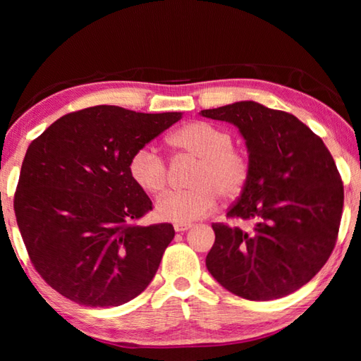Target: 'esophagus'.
I'll use <instances>...</instances> for the list:
<instances>
[{
    "label": "esophagus",
    "instance_id": "esophagus-1",
    "mask_svg": "<svg viewBox=\"0 0 361 361\" xmlns=\"http://www.w3.org/2000/svg\"><path fill=\"white\" fill-rule=\"evenodd\" d=\"M173 228H175L176 233H185V231H188V229L192 228V225H190V224H175Z\"/></svg>",
    "mask_w": 361,
    "mask_h": 361
}]
</instances>
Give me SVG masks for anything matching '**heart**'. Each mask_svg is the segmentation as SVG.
Instances as JSON below:
<instances>
[{"instance_id":"obj_1","label":"heart","mask_w":361,"mask_h":361,"mask_svg":"<svg viewBox=\"0 0 361 361\" xmlns=\"http://www.w3.org/2000/svg\"><path fill=\"white\" fill-rule=\"evenodd\" d=\"M169 141L175 149L198 158V164L189 180L192 188L167 192L157 202L155 212L161 220L173 224L200 220L216 208L219 195L235 197L247 185L248 159L233 149V137L226 130L197 121L176 130ZM128 173L135 185L147 194L157 195L166 188L167 167L153 145H144L133 153Z\"/></svg>"}]
</instances>
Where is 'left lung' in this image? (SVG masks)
<instances>
[{
    "mask_svg": "<svg viewBox=\"0 0 361 361\" xmlns=\"http://www.w3.org/2000/svg\"><path fill=\"white\" fill-rule=\"evenodd\" d=\"M239 128L250 175L228 217L251 231L214 224L206 267L221 287L250 301H270L307 283L335 247L344 190L319 136L286 111L255 101L202 110Z\"/></svg>",
    "mask_w": 361,
    "mask_h": 361,
    "instance_id": "8db88e82",
    "label": "left lung"
}]
</instances>
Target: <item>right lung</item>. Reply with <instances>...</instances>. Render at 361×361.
I'll return each mask as SVG.
<instances>
[{
    "mask_svg": "<svg viewBox=\"0 0 361 361\" xmlns=\"http://www.w3.org/2000/svg\"><path fill=\"white\" fill-rule=\"evenodd\" d=\"M181 116L97 105L65 114L30 142L15 217L35 270L60 295L116 307L147 288L175 231L130 225L152 202L128 161Z\"/></svg>",
    "mask_w": 361,
    "mask_h": 361,
    "instance_id": "obj_1",
    "label": "right lung"
}]
</instances>
